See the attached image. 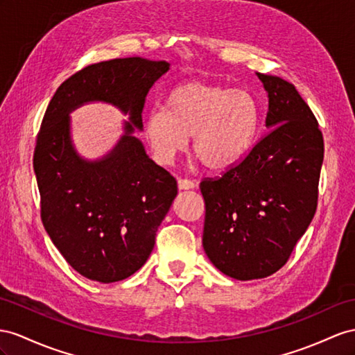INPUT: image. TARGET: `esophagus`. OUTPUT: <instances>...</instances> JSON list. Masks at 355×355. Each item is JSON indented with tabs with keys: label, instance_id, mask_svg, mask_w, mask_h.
Instances as JSON below:
<instances>
[{
	"label": "esophagus",
	"instance_id": "34e87169",
	"mask_svg": "<svg viewBox=\"0 0 355 355\" xmlns=\"http://www.w3.org/2000/svg\"><path fill=\"white\" fill-rule=\"evenodd\" d=\"M196 186L195 181L189 180V178H178V187L181 190H189V189H193Z\"/></svg>",
	"mask_w": 355,
	"mask_h": 355
}]
</instances>
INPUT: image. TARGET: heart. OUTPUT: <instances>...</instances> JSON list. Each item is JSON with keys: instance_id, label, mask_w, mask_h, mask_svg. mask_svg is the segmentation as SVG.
<instances>
[{"instance_id": "obj_1", "label": "heart", "mask_w": 355, "mask_h": 355, "mask_svg": "<svg viewBox=\"0 0 355 355\" xmlns=\"http://www.w3.org/2000/svg\"><path fill=\"white\" fill-rule=\"evenodd\" d=\"M261 107L246 89L192 80L172 88L144 124L153 157L163 166L189 147L210 171H223L249 151L258 132Z\"/></svg>"}]
</instances>
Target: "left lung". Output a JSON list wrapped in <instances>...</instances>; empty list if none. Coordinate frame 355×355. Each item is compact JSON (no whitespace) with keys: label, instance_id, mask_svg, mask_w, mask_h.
Segmentation results:
<instances>
[{"label":"left lung","instance_id":"8db88e82","mask_svg":"<svg viewBox=\"0 0 355 355\" xmlns=\"http://www.w3.org/2000/svg\"><path fill=\"white\" fill-rule=\"evenodd\" d=\"M268 93L270 129L237 165L204 178L202 246L223 275L271 276L286 264L318 205L324 139L293 84L257 73Z\"/></svg>","mask_w":355,"mask_h":355}]
</instances>
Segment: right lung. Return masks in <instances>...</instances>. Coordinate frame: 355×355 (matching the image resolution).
Instances as JSON below:
<instances>
[{"mask_svg": "<svg viewBox=\"0 0 355 355\" xmlns=\"http://www.w3.org/2000/svg\"><path fill=\"white\" fill-rule=\"evenodd\" d=\"M166 61L115 58L76 71L62 83L44 112L34 150L44 230L79 275L112 284L138 271L177 196V181L156 165L135 138L153 84ZM106 101L131 115L122 139L100 161L80 158L69 139L73 108Z\"/></svg>", "mask_w": 355, "mask_h": 355, "instance_id": "add662e5", "label": "right lung"}]
</instances>
